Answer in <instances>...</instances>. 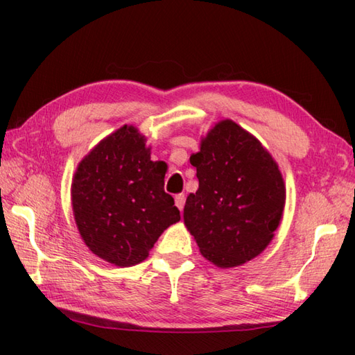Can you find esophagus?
Instances as JSON below:
<instances>
[{"instance_id":"1","label":"esophagus","mask_w":355,"mask_h":355,"mask_svg":"<svg viewBox=\"0 0 355 355\" xmlns=\"http://www.w3.org/2000/svg\"><path fill=\"white\" fill-rule=\"evenodd\" d=\"M184 202H186V197H184V193H178V195H175V206H177L180 210H182V212H183Z\"/></svg>"}]
</instances>
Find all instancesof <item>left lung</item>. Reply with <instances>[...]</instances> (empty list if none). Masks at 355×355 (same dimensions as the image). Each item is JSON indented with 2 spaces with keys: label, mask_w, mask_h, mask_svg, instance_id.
I'll use <instances>...</instances> for the list:
<instances>
[{
  "label": "left lung",
  "mask_w": 355,
  "mask_h": 355,
  "mask_svg": "<svg viewBox=\"0 0 355 355\" xmlns=\"http://www.w3.org/2000/svg\"><path fill=\"white\" fill-rule=\"evenodd\" d=\"M198 191L184 206V224L201 254L215 266L236 267L258 256L275 236L285 205L276 162L252 134L223 120L191 157Z\"/></svg>",
  "instance_id": "left-lung-1"
}]
</instances>
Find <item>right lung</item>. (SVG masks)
Instances as JSON below:
<instances>
[{"instance_id": "right-lung-1", "label": "right lung", "mask_w": 355, "mask_h": 355, "mask_svg": "<svg viewBox=\"0 0 355 355\" xmlns=\"http://www.w3.org/2000/svg\"><path fill=\"white\" fill-rule=\"evenodd\" d=\"M164 168L150 160L134 126L108 135L80 162L71 184L74 220L87 247L119 267L148 258L158 236L180 221L164 192Z\"/></svg>"}]
</instances>
